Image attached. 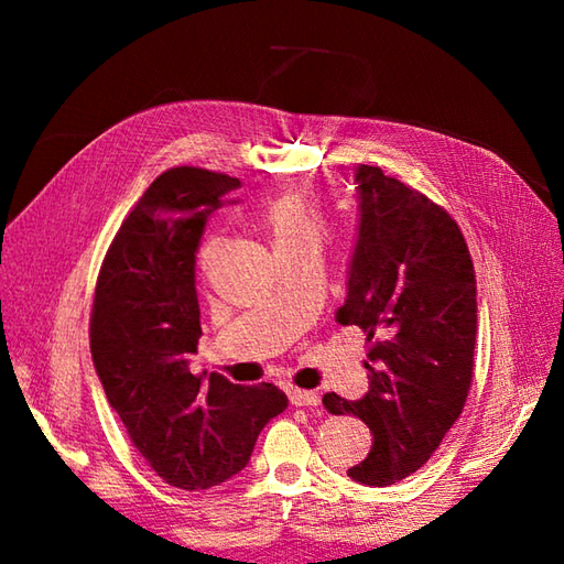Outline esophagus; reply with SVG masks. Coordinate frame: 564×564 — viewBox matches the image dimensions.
<instances>
[{"label": "esophagus", "mask_w": 564, "mask_h": 564, "mask_svg": "<svg viewBox=\"0 0 564 564\" xmlns=\"http://www.w3.org/2000/svg\"><path fill=\"white\" fill-rule=\"evenodd\" d=\"M289 400L293 406H319V394L310 392V390H297L291 388L289 390Z\"/></svg>", "instance_id": "1"}]
</instances>
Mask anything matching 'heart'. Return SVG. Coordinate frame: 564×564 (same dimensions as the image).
<instances>
[{"label":"heart","mask_w":564,"mask_h":564,"mask_svg":"<svg viewBox=\"0 0 564 564\" xmlns=\"http://www.w3.org/2000/svg\"><path fill=\"white\" fill-rule=\"evenodd\" d=\"M261 223L269 230L275 251L303 242L317 245L325 232V213H322L317 198L307 191H285V194L271 198L261 213ZM210 257L213 245L206 242L198 254L200 267H208Z\"/></svg>","instance_id":"heart-1"}]
</instances>
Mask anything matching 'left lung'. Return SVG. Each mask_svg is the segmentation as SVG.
Here are the masks:
<instances>
[{"label": "left lung", "mask_w": 564, "mask_h": 564, "mask_svg": "<svg viewBox=\"0 0 564 564\" xmlns=\"http://www.w3.org/2000/svg\"><path fill=\"white\" fill-rule=\"evenodd\" d=\"M358 235L339 325L368 341V392H327L332 414L368 424L373 446L349 467L354 482L388 487L416 473L460 416L473 382L477 285L451 215L419 191L356 166Z\"/></svg>", "instance_id": "1"}]
</instances>
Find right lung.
I'll list each match as a JSON object with an SVG mask.
<instances>
[{"instance_id": "add662e5", "label": "right lung", "mask_w": 564, "mask_h": 564, "mask_svg": "<svg viewBox=\"0 0 564 564\" xmlns=\"http://www.w3.org/2000/svg\"><path fill=\"white\" fill-rule=\"evenodd\" d=\"M239 178L174 166L128 213L106 251L89 344L109 404L164 482L208 489L249 463L289 398L271 382L235 386L188 370L198 351L196 251L208 215Z\"/></svg>"}]
</instances>
